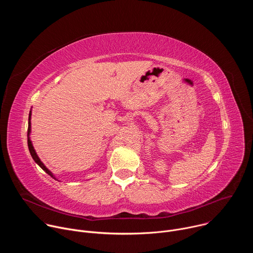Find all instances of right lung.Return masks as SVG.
Returning <instances> with one entry per match:
<instances>
[{
	"instance_id": "add662e5",
	"label": "right lung",
	"mask_w": 253,
	"mask_h": 253,
	"mask_svg": "<svg viewBox=\"0 0 253 253\" xmlns=\"http://www.w3.org/2000/svg\"><path fill=\"white\" fill-rule=\"evenodd\" d=\"M31 113H30V116H29V126H28V147H29V150H30V153H31V156L33 157V159L35 160V162L37 163L46 173H48L51 177H53L54 179H56L55 178V176L53 175V173L41 162V160H40V158L38 157V155H37V153H36V151H35V149H34V147H33V144H32V142H31V140H30V132H31Z\"/></svg>"
}]
</instances>
